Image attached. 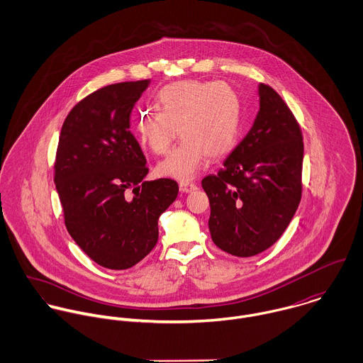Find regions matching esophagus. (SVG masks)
<instances>
[{
	"label": "esophagus",
	"mask_w": 363,
	"mask_h": 363,
	"mask_svg": "<svg viewBox=\"0 0 363 363\" xmlns=\"http://www.w3.org/2000/svg\"><path fill=\"white\" fill-rule=\"evenodd\" d=\"M179 189H180L182 193H191V191L197 190V184L189 183V182H182V183L179 184Z\"/></svg>",
	"instance_id": "34e87169"
}]
</instances>
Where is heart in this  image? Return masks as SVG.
Masks as SVG:
<instances>
[{"label":"heart","instance_id":"obj_1","mask_svg":"<svg viewBox=\"0 0 363 363\" xmlns=\"http://www.w3.org/2000/svg\"><path fill=\"white\" fill-rule=\"evenodd\" d=\"M157 108L138 113L135 131L143 145L164 155L174 138L182 143L156 166V173L182 182L191 180L208 156L229 154L240 128V99L226 82L179 81L163 86Z\"/></svg>","mask_w":363,"mask_h":363}]
</instances>
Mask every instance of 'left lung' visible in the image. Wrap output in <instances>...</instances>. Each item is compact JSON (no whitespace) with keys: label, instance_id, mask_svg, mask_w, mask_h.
<instances>
[{"label":"left lung","instance_id":"obj_1","mask_svg":"<svg viewBox=\"0 0 363 363\" xmlns=\"http://www.w3.org/2000/svg\"><path fill=\"white\" fill-rule=\"evenodd\" d=\"M256 120L201 184L207 193L212 242L236 257L271 247L285 232L302 199L303 137L288 104L259 84Z\"/></svg>","mask_w":363,"mask_h":363}]
</instances>
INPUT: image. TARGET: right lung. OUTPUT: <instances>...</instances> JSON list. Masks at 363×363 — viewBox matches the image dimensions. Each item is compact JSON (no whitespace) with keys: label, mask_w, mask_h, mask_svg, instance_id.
Returning a JSON list of instances; mask_svg holds the SVG:
<instances>
[{"label":"right lung","mask_w":363,"mask_h":363,"mask_svg":"<svg viewBox=\"0 0 363 363\" xmlns=\"http://www.w3.org/2000/svg\"><path fill=\"white\" fill-rule=\"evenodd\" d=\"M150 82L113 84L88 95L68 113L58 140L54 183L67 230L108 269L131 268L151 253L157 219L179 193L172 179L145 182L147 159L130 131L133 107Z\"/></svg>","instance_id":"obj_1"}]
</instances>
